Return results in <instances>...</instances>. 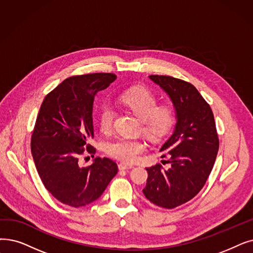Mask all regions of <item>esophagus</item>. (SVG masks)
<instances>
[{
  "label": "esophagus",
  "mask_w": 253,
  "mask_h": 253,
  "mask_svg": "<svg viewBox=\"0 0 253 253\" xmlns=\"http://www.w3.org/2000/svg\"><path fill=\"white\" fill-rule=\"evenodd\" d=\"M134 167L132 166V164H127V163H124V162H121L119 164V169H133Z\"/></svg>",
  "instance_id": "obj_1"
}]
</instances>
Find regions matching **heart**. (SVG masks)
<instances>
[{
    "mask_svg": "<svg viewBox=\"0 0 253 253\" xmlns=\"http://www.w3.org/2000/svg\"><path fill=\"white\" fill-rule=\"evenodd\" d=\"M120 101L128 107L140 121L145 133L158 140L166 136L173 124L174 117L169 106H157V99L145 87H135L124 93ZM115 112L112 105L104 104L99 113V126L102 132H109L113 127ZM146 150V144L140 139L120 137L106 146V152L114 158L125 162H134Z\"/></svg>",
    "mask_w": 253,
    "mask_h": 253,
    "instance_id": "1",
    "label": "heart"
}]
</instances>
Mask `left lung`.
I'll use <instances>...</instances> for the list:
<instances>
[{
	"label": "left lung",
	"instance_id": "obj_1",
	"mask_svg": "<svg viewBox=\"0 0 253 253\" xmlns=\"http://www.w3.org/2000/svg\"><path fill=\"white\" fill-rule=\"evenodd\" d=\"M149 79L169 97L177 123L160 149L168 153L170 167L164 169L156 164L146 169L148 179L142 192L154 205L173 209L204 187L215 163L219 139L212 109L194 85L167 75Z\"/></svg>",
	"mask_w": 253,
	"mask_h": 253
}]
</instances>
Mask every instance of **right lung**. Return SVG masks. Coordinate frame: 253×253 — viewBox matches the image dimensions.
Here are the masks:
<instances>
[{"label":"right lung","mask_w":253,"mask_h":253,"mask_svg":"<svg viewBox=\"0 0 253 253\" xmlns=\"http://www.w3.org/2000/svg\"><path fill=\"white\" fill-rule=\"evenodd\" d=\"M113 73L72 76L43 100L32 134L31 151L39 177L59 202L80 208L99 199L118 172L117 163L96 157L90 167L81 164L84 152L95 153L93 104L96 94L114 81Z\"/></svg>","instance_id":"right-lung-1"}]
</instances>
